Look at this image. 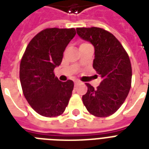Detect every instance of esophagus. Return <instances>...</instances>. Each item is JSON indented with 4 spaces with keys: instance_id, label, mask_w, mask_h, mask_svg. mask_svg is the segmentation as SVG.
Listing matches in <instances>:
<instances>
[{
    "instance_id": "esophagus-1",
    "label": "esophagus",
    "mask_w": 149,
    "mask_h": 149,
    "mask_svg": "<svg viewBox=\"0 0 149 149\" xmlns=\"http://www.w3.org/2000/svg\"><path fill=\"white\" fill-rule=\"evenodd\" d=\"M79 83H80V82H79V80H76V81H74V85L75 86H77V85H78Z\"/></svg>"
}]
</instances>
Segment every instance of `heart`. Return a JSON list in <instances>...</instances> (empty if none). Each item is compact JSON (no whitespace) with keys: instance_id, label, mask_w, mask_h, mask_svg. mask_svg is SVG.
Masks as SVG:
<instances>
[{"instance_id":"1","label":"heart","mask_w":149,"mask_h":149,"mask_svg":"<svg viewBox=\"0 0 149 149\" xmlns=\"http://www.w3.org/2000/svg\"><path fill=\"white\" fill-rule=\"evenodd\" d=\"M90 45L89 43L87 42H83L80 44V45H79V47H81V46H85V45Z\"/></svg>"}]
</instances>
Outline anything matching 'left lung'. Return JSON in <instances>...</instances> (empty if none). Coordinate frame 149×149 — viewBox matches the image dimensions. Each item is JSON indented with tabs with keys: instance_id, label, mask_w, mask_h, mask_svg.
Here are the masks:
<instances>
[{
	"instance_id": "obj_1",
	"label": "left lung",
	"mask_w": 149,
	"mask_h": 149,
	"mask_svg": "<svg viewBox=\"0 0 149 149\" xmlns=\"http://www.w3.org/2000/svg\"><path fill=\"white\" fill-rule=\"evenodd\" d=\"M77 33L94 47L93 67L102 78L94 90L83 96L87 111L100 118L108 117L120 108L128 95L132 84V65L129 56L115 36L100 28H77Z\"/></svg>"
}]
</instances>
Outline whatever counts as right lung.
<instances>
[{
  "label": "right lung",
  "mask_w": 149,
  "mask_h": 149,
  "mask_svg": "<svg viewBox=\"0 0 149 149\" xmlns=\"http://www.w3.org/2000/svg\"><path fill=\"white\" fill-rule=\"evenodd\" d=\"M76 35L74 29H46L29 43L20 64L24 97L40 115L53 118L64 112L74 84L61 82L54 69L60 65L65 48Z\"/></svg>",
  "instance_id": "right-lung-1"
}]
</instances>
